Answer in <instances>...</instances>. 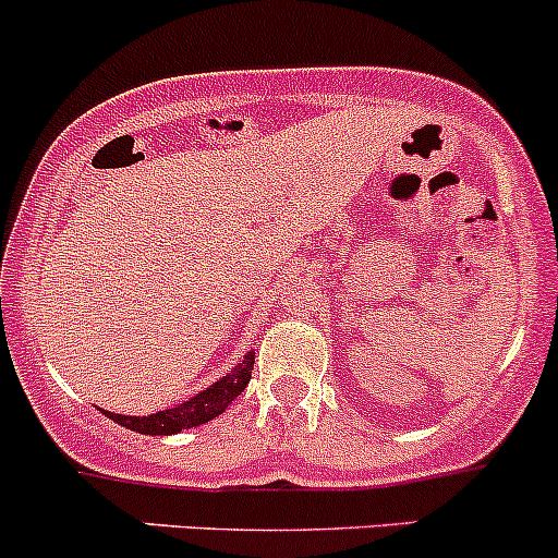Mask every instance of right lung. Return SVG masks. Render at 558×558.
I'll return each instance as SVG.
<instances>
[{
  "label": "right lung",
  "instance_id": "1",
  "mask_svg": "<svg viewBox=\"0 0 558 558\" xmlns=\"http://www.w3.org/2000/svg\"><path fill=\"white\" fill-rule=\"evenodd\" d=\"M252 365H255V352H246L244 357L233 365L231 373H226L222 378H217L211 387H206L204 392L193 395L185 403L166 408V411L150 413V416H125V413H112L105 411L112 422H118L120 427L134 429L142 435H174L182 429L201 427V424L211 422L215 416H220L233 400L239 398L246 389L252 378Z\"/></svg>",
  "mask_w": 558,
  "mask_h": 558
}]
</instances>
